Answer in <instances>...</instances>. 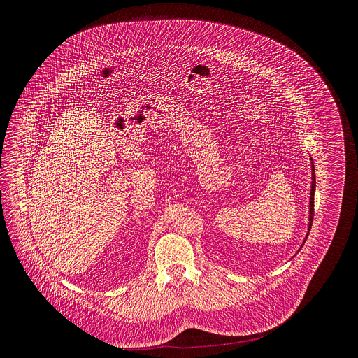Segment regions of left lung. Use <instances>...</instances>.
<instances>
[{
	"label": "left lung",
	"mask_w": 358,
	"mask_h": 358,
	"mask_svg": "<svg viewBox=\"0 0 358 358\" xmlns=\"http://www.w3.org/2000/svg\"><path fill=\"white\" fill-rule=\"evenodd\" d=\"M313 162V159H311ZM313 168V176H311V193H310V223L313 222V216H314V190H315V173H314V165L311 166ZM308 230H310V226H308Z\"/></svg>",
	"instance_id": "1"
}]
</instances>
